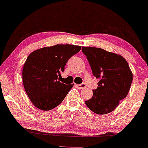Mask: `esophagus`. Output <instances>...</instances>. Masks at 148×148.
Listing matches in <instances>:
<instances>
[{"mask_svg":"<svg viewBox=\"0 0 148 148\" xmlns=\"http://www.w3.org/2000/svg\"><path fill=\"white\" fill-rule=\"evenodd\" d=\"M75 87H77V88L79 89H82L86 87V85L84 84H75Z\"/></svg>","mask_w":148,"mask_h":148,"instance_id":"1","label":"esophagus"}]
</instances>
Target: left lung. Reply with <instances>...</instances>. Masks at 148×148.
<instances>
[{"instance_id": "1", "label": "left lung", "mask_w": 148, "mask_h": 148, "mask_svg": "<svg viewBox=\"0 0 148 148\" xmlns=\"http://www.w3.org/2000/svg\"><path fill=\"white\" fill-rule=\"evenodd\" d=\"M92 75L99 79L91 99L85 101L88 108L97 114L112 112L127 95L132 82L128 64L121 56L96 47H82Z\"/></svg>"}]
</instances>
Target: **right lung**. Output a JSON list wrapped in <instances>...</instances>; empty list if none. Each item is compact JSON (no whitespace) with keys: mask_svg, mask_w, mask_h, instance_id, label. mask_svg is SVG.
<instances>
[{"mask_svg":"<svg viewBox=\"0 0 148 148\" xmlns=\"http://www.w3.org/2000/svg\"><path fill=\"white\" fill-rule=\"evenodd\" d=\"M81 46L56 45L32 52L24 64V88L33 104L50 110L62 102L73 84L60 81L68 60L77 53Z\"/></svg>","mask_w":148,"mask_h":148,"instance_id":"1","label":"right lung"}]
</instances>
